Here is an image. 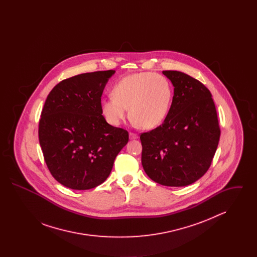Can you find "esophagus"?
I'll list each match as a JSON object with an SVG mask.
<instances>
[{"label": "esophagus", "mask_w": 257, "mask_h": 257, "mask_svg": "<svg viewBox=\"0 0 257 257\" xmlns=\"http://www.w3.org/2000/svg\"><path fill=\"white\" fill-rule=\"evenodd\" d=\"M129 136H130V139H131V140H137V139L139 138V136H138V135L135 134V133H132V132L129 134Z\"/></svg>", "instance_id": "esophagus-1"}]
</instances>
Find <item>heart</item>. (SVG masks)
<instances>
[{
  "mask_svg": "<svg viewBox=\"0 0 257 257\" xmlns=\"http://www.w3.org/2000/svg\"><path fill=\"white\" fill-rule=\"evenodd\" d=\"M172 89L169 80L157 73L131 74L114 84L111 97L101 101V112L107 122L117 126L129 115L145 129L157 127L171 107Z\"/></svg>",
  "mask_w": 257,
  "mask_h": 257,
  "instance_id": "1",
  "label": "heart"
}]
</instances>
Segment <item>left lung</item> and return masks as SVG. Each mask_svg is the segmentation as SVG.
<instances>
[{
	"mask_svg": "<svg viewBox=\"0 0 257 257\" xmlns=\"http://www.w3.org/2000/svg\"><path fill=\"white\" fill-rule=\"evenodd\" d=\"M174 86L171 109L162 125L141 135L142 165L150 179L183 187L202 177L220 141L217 110L210 90L195 78L163 71Z\"/></svg>",
	"mask_w": 257,
	"mask_h": 257,
	"instance_id": "8db88e82",
	"label": "left lung"
}]
</instances>
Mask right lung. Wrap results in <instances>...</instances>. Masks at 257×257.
<instances>
[{
    "mask_svg": "<svg viewBox=\"0 0 257 257\" xmlns=\"http://www.w3.org/2000/svg\"><path fill=\"white\" fill-rule=\"evenodd\" d=\"M114 70L84 73L55 86L38 126L39 144L53 177L73 190L103 183L129 134L106 121L101 96Z\"/></svg>",
    "mask_w": 257,
    "mask_h": 257,
    "instance_id": "obj_1",
    "label": "right lung"
}]
</instances>
